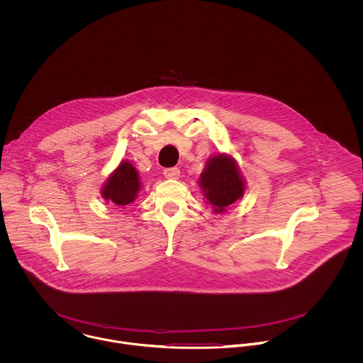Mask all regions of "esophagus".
Masks as SVG:
<instances>
[{
  "mask_svg": "<svg viewBox=\"0 0 363 363\" xmlns=\"http://www.w3.org/2000/svg\"><path fill=\"white\" fill-rule=\"evenodd\" d=\"M163 176L169 180H177L180 177V170L177 167H172V169H164L163 170Z\"/></svg>",
  "mask_w": 363,
  "mask_h": 363,
  "instance_id": "esophagus-1",
  "label": "esophagus"
}]
</instances>
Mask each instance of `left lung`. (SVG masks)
Segmentation results:
<instances>
[{
    "label": "left lung",
    "instance_id": "obj_1",
    "mask_svg": "<svg viewBox=\"0 0 363 363\" xmlns=\"http://www.w3.org/2000/svg\"><path fill=\"white\" fill-rule=\"evenodd\" d=\"M199 186L213 213H225L246 193L247 184L235 157L225 152L209 156L199 177Z\"/></svg>",
    "mask_w": 363,
    "mask_h": 363
}]
</instances>
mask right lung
Segmentation results:
<instances>
[{
	"mask_svg": "<svg viewBox=\"0 0 363 363\" xmlns=\"http://www.w3.org/2000/svg\"><path fill=\"white\" fill-rule=\"evenodd\" d=\"M141 190L143 183L138 170L130 160L123 159L102 184L101 196L106 204L116 209H125L137 200Z\"/></svg>",
	"mask_w": 363,
	"mask_h": 363,
	"instance_id": "1",
	"label": "right lung"
}]
</instances>
